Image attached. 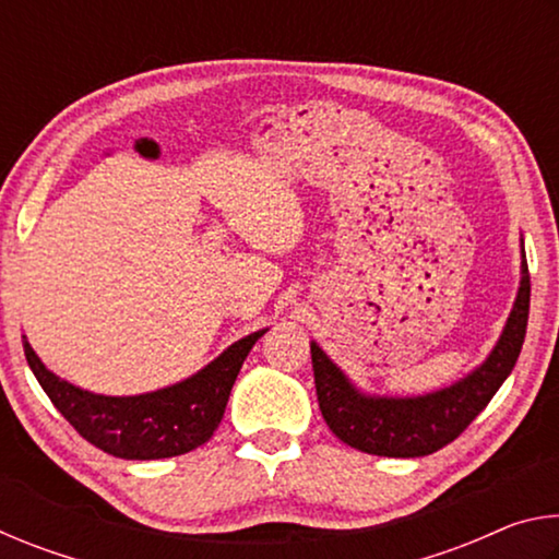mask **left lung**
I'll use <instances>...</instances> for the list:
<instances>
[{
  "label": "left lung",
  "mask_w": 559,
  "mask_h": 559,
  "mask_svg": "<svg viewBox=\"0 0 559 559\" xmlns=\"http://www.w3.org/2000/svg\"><path fill=\"white\" fill-rule=\"evenodd\" d=\"M530 310V273L520 239V286L503 333L476 370L449 386L416 396H384L362 392L310 343L318 404L330 431L357 451L390 459L429 456L451 443L486 409L500 384L508 380L523 349Z\"/></svg>",
  "instance_id": "left-lung-1"
}]
</instances>
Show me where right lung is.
I'll return each instance as SVG.
<instances>
[{"mask_svg":"<svg viewBox=\"0 0 559 559\" xmlns=\"http://www.w3.org/2000/svg\"><path fill=\"white\" fill-rule=\"evenodd\" d=\"M266 330L236 340L219 357L182 382L132 396L96 394L61 380L41 362L26 335L24 355L41 390L83 439L110 456L153 461L182 456L212 439L236 374Z\"/></svg>","mask_w":559,"mask_h":559,"instance_id":"1","label":"right lung"}]
</instances>
